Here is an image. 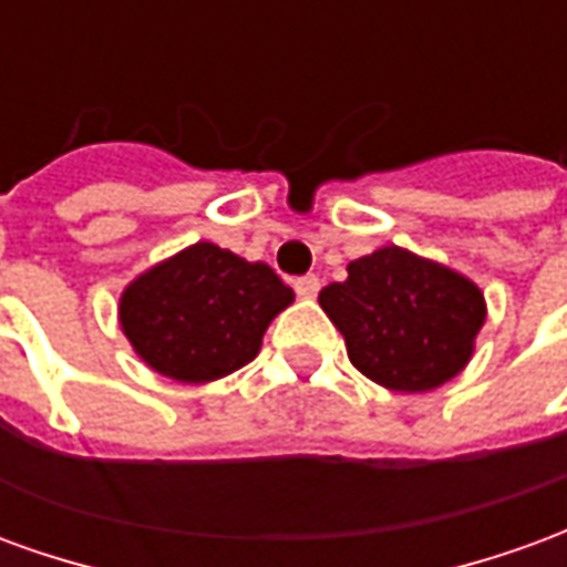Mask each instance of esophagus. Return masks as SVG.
Here are the masks:
<instances>
[{
    "label": "esophagus",
    "mask_w": 567,
    "mask_h": 567,
    "mask_svg": "<svg viewBox=\"0 0 567 567\" xmlns=\"http://www.w3.org/2000/svg\"><path fill=\"white\" fill-rule=\"evenodd\" d=\"M319 276H312V272H307V276H300V279H295V291L297 297H316L319 295Z\"/></svg>",
    "instance_id": "esophagus-1"
}]
</instances>
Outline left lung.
Wrapping results in <instances>:
<instances>
[{"mask_svg": "<svg viewBox=\"0 0 567 567\" xmlns=\"http://www.w3.org/2000/svg\"><path fill=\"white\" fill-rule=\"evenodd\" d=\"M349 361L392 392H431L474 352L486 319L471 279L389 246L349 264V279L321 288Z\"/></svg>", "mask_w": 567, "mask_h": 567, "instance_id": "obj_1", "label": "left lung"}]
</instances>
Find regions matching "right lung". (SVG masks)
<instances>
[{"label": "right lung", "mask_w": 567, "mask_h": 567, "mask_svg": "<svg viewBox=\"0 0 567 567\" xmlns=\"http://www.w3.org/2000/svg\"><path fill=\"white\" fill-rule=\"evenodd\" d=\"M295 291L267 267L197 243L163 260L121 297V328L148 368L209 382L258 355L260 337Z\"/></svg>", "instance_id": "right-lung-1"}]
</instances>
